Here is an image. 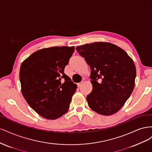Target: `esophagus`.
Wrapping results in <instances>:
<instances>
[{
  "label": "esophagus",
  "instance_id": "obj_1",
  "mask_svg": "<svg viewBox=\"0 0 152 152\" xmlns=\"http://www.w3.org/2000/svg\"><path fill=\"white\" fill-rule=\"evenodd\" d=\"M84 80H82L81 82H80V83H78V84H77L78 87H80V86H82V85L84 84Z\"/></svg>",
  "mask_w": 152,
  "mask_h": 152
}]
</instances>
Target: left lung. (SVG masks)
I'll return each instance as SVG.
<instances>
[{"label":"left lung","instance_id":"8db88e82","mask_svg":"<svg viewBox=\"0 0 152 152\" xmlns=\"http://www.w3.org/2000/svg\"><path fill=\"white\" fill-rule=\"evenodd\" d=\"M76 49L91 70L93 90L86 98L89 107L102 115L117 113L135 86L136 70L132 59L122 48L110 42H96Z\"/></svg>","mask_w":152,"mask_h":152}]
</instances>
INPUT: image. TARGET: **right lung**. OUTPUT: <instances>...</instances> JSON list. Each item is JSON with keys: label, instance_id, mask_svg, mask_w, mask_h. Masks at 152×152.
I'll return each instance as SVG.
<instances>
[{"label": "right lung", "instance_id": "add662e5", "mask_svg": "<svg viewBox=\"0 0 152 152\" xmlns=\"http://www.w3.org/2000/svg\"><path fill=\"white\" fill-rule=\"evenodd\" d=\"M74 50V46L41 49L21 63L22 94L30 107L45 118H58L70 107L77 86L64 70Z\"/></svg>", "mask_w": 152, "mask_h": 152}]
</instances>
